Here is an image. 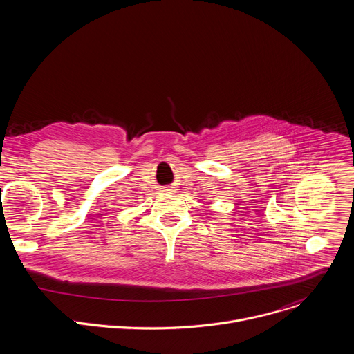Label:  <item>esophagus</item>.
Wrapping results in <instances>:
<instances>
[{
  "mask_svg": "<svg viewBox=\"0 0 354 354\" xmlns=\"http://www.w3.org/2000/svg\"><path fill=\"white\" fill-rule=\"evenodd\" d=\"M164 190H165V192H172L174 189H172L171 186H167V187H164Z\"/></svg>",
  "mask_w": 354,
  "mask_h": 354,
  "instance_id": "34e87169",
  "label": "esophagus"
}]
</instances>
